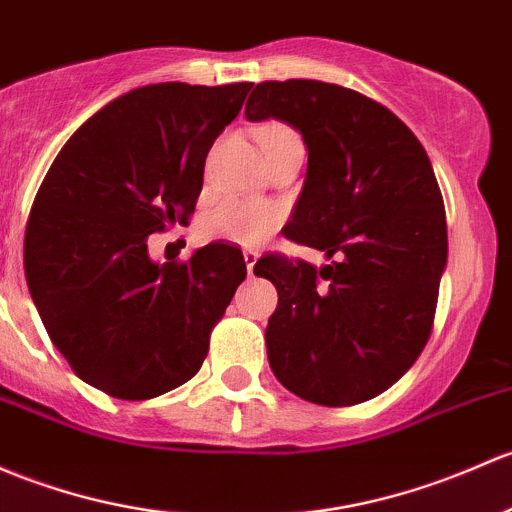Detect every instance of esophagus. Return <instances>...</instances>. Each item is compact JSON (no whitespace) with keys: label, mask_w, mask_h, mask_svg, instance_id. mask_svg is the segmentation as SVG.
<instances>
[{"label":"esophagus","mask_w":512,"mask_h":512,"mask_svg":"<svg viewBox=\"0 0 512 512\" xmlns=\"http://www.w3.org/2000/svg\"><path fill=\"white\" fill-rule=\"evenodd\" d=\"M242 257H245V265H247V274H250V277H252V274H255V265H257V257H260V255H257V252H255V250H245V252H242Z\"/></svg>","instance_id":"obj_1"}]
</instances>
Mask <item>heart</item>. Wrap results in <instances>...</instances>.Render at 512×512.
<instances>
[{"mask_svg": "<svg viewBox=\"0 0 512 512\" xmlns=\"http://www.w3.org/2000/svg\"><path fill=\"white\" fill-rule=\"evenodd\" d=\"M265 159L274 152L301 144L299 132L284 122H267L257 132ZM279 223V211L265 203L247 201H220L198 220V233L203 240H223L240 247L262 245L274 233Z\"/></svg>", "mask_w": 512, "mask_h": 512, "instance_id": "b5f03b06", "label": "heart"}]
</instances>
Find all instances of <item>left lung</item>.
Wrapping results in <instances>:
<instances>
[{"instance_id":"8db88e82","label":"left lung","mask_w":512,"mask_h":512,"mask_svg":"<svg viewBox=\"0 0 512 512\" xmlns=\"http://www.w3.org/2000/svg\"><path fill=\"white\" fill-rule=\"evenodd\" d=\"M245 115L304 137L309 169L287 238L331 260H257L279 294L272 373L316 405L373 400L412 368L437 314L446 213L427 152L385 105L321 80H265Z\"/></svg>"}]
</instances>
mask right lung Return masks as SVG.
<instances>
[{
	"mask_svg": "<svg viewBox=\"0 0 512 512\" xmlns=\"http://www.w3.org/2000/svg\"><path fill=\"white\" fill-rule=\"evenodd\" d=\"M252 83H157L95 112L63 144L31 206L24 272L53 346L117 400H149L201 370L247 267L211 242L149 260L147 238L188 225L208 149Z\"/></svg>",
	"mask_w": 512,
	"mask_h": 512,
	"instance_id": "right-lung-1",
	"label": "right lung"
}]
</instances>
